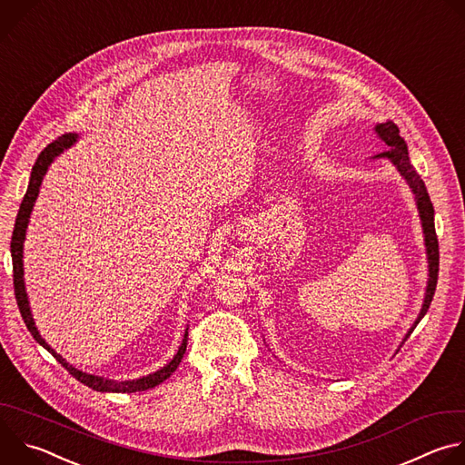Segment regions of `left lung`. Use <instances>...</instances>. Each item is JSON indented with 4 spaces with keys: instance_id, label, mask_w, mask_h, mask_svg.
Returning a JSON list of instances; mask_svg holds the SVG:
<instances>
[{
    "instance_id": "left-lung-1",
    "label": "left lung",
    "mask_w": 465,
    "mask_h": 465,
    "mask_svg": "<svg viewBox=\"0 0 465 465\" xmlns=\"http://www.w3.org/2000/svg\"><path fill=\"white\" fill-rule=\"evenodd\" d=\"M375 132L379 134V138L388 145V149L381 154H377L375 158H388L391 160V163L400 169V173L405 176V180L411 183L416 201H418V210H420V217L423 223V233H425V244H427V253H429V285H427V294H425V303L421 307V312L418 316V320L414 322L412 329L407 333V339L411 337V333L414 331V327L420 323V320L427 314L434 291H436V283H438V267H440V250H438V237H436V228H434V208L430 203V196L427 193L425 182L421 180V176L416 173L414 165L411 163L409 158V149L405 140L400 136V128H397L391 121L381 123L375 126ZM405 339V341H407Z\"/></svg>"
}]
</instances>
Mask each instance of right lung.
I'll list each match as a JSON object with an SVG mask.
<instances>
[{
  "label": "right lung",
  "mask_w": 465,
  "mask_h": 465,
  "mask_svg": "<svg viewBox=\"0 0 465 465\" xmlns=\"http://www.w3.org/2000/svg\"><path fill=\"white\" fill-rule=\"evenodd\" d=\"M77 140V134H64L60 136L58 140H54L53 143H49L36 158L35 165H33V171H31V178H29V187L25 191V196L24 201L20 204V212H18V217H16V223H15V230H13V239H11V255H13V280H15V296H16V303H18V309H20V314L27 325V329L31 331L33 339L44 346L65 370H68L79 382L86 384L88 388L92 390H97V391H123V393H132V391H143V390H149V388H154L158 386L160 382H163L165 379H169L173 375V371L178 368L183 353H185V348H187V331L183 335V341H182V346L178 348V353L174 355V359L163 366L162 370H158L156 373H151L147 377H142V379H136V381H110V379H103V377H97V375H90V373H84L77 368H74L72 364L65 362L58 353H54L47 342L40 337L38 329L33 322V316H31V309H29V302H27V294H25V285H24V262H22V253H24V239H25V228H27V223H29V217H31V212H33V206H35V201L38 196V191H40V183L44 180V174L49 167V163L54 160V156H58L64 149H68L75 143Z\"/></svg>",
  "instance_id": "right-lung-1"
}]
</instances>
